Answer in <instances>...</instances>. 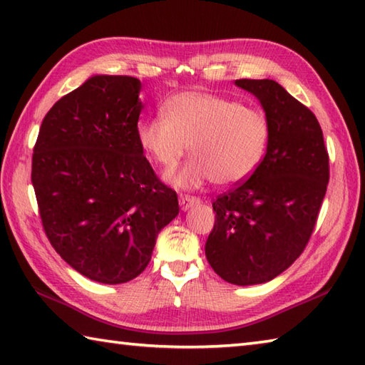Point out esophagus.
I'll list each match as a JSON object with an SVG mask.
<instances>
[{"mask_svg": "<svg viewBox=\"0 0 365 365\" xmlns=\"http://www.w3.org/2000/svg\"><path fill=\"white\" fill-rule=\"evenodd\" d=\"M178 202H180L182 210H188L190 207L199 204V197H196V196H180Z\"/></svg>", "mask_w": 365, "mask_h": 365, "instance_id": "1", "label": "esophagus"}]
</instances>
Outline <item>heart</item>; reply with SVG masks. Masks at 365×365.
Segmentation results:
<instances>
[{
  "mask_svg": "<svg viewBox=\"0 0 365 365\" xmlns=\"http://www.w3.org/2000/svg\"><path fill=\"white\" fill-rule=\"evenodd\" d=\"M135 134L164 173L174 170L190 145L192 158L169 182L192 190L207 180L218 187L247 180L267 152L270 125L262 110L235 99L183 91L168 99L164 113L140 121Z\"/></svg>",
  "mask_w": 365,
  "mask_h": 365,
  "instance_id": "1",
  "label": "heart"
}]
</instances>
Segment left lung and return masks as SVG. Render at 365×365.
I'll return each mask as SVG.
<instances>
[{
  "label": "left lung",
  "instance_id": "left-lung-1",
  "mask_svg": "<svg viewBox=\"0 0 365 365\" xmlns=\"http://www.w3.org/2000/svg\"><path fill=\"white\" fill-rule=\"evenodd\" d=\"M235 85L261 103L270 139L248 180L213 202L205 256L225 282L248 287L284 272L309 244L329 182V156L317 117L280 83L240 78Z\"/></svg>",
  "mask_w": 365,
  "mask_h": 365
}]
</instances>
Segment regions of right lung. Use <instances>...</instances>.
I'll return each mask as SVG.
<instances>
[{"instance_id": "right-lung-1", "label": "right lung", "mask_w": 365, "mask_h": 365, "mask_svg": "<svg viewBox=\"0 0 365 365\" xmlns=\"http://www.w3.org/2000/svg\"><path fill=\"white\" fill-rule=\"evenodd\" d=\"M140 81L93 76L42 120L31 182L42 226L61 258L93 282L144 272L156 237L178 215L138 140Z\"/></svg>"}]
</instances>
